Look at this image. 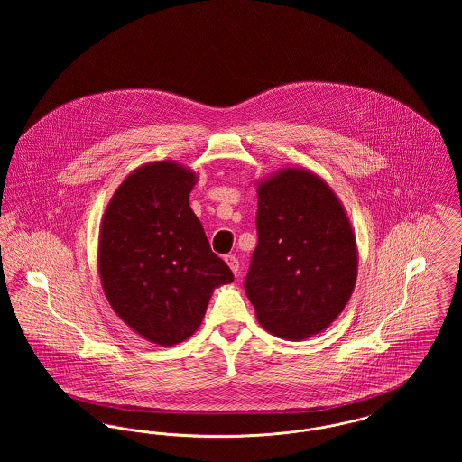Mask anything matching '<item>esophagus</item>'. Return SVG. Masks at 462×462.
Returning <instances> with one entry per match:
<instances>
[{
    "label": "esophagus",
    "instance_id": "1",
    "mask_svg": "<svg viewBox=\"0 0 462 462\" xmlns=\"http://www.w3.org/2000/svg\"><path fill=\"white\" fill-rule=\"evenodd\" d=\"M225 262H226V264L230 266V270L234 272V275H237V273H239V260H237L236 256L228 254V256H225Z\"/></svg>",
    "mask_w": 462,
    "mask_h": 462
}]
</instances>
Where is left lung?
Instances as JSON below:
<instances>
[{"mask_svg": "<svg viewBox=\"0 0 462 462\" xmlns=\"http://www.w3.org/2000/svg\"><path fill=\"white\" fill-rule=\"evenodd\" d=\"M258 245L244 289L262 328L287 341L328 329L350 301L358 249L329 185L287 166L256 183Z\"/></svg>", "mask_w": 462, "mask_h": 462, "instance_id": "8db88e82", "label": "left lung"}]
</instances>
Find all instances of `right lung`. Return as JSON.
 <instances>
[{
  "instance_id": "obj_1",
  "label": "right lung",
  "mask_w": 462,
  "mask_h": 462,
  "mask_svg": "<svg viewBox=\"0 0 462 462\" xmlns=\"http://www.w3.org/2000/svg\"><path fill=\"white\" fill-rule=\"evenodd\" d=\"M198 173L166 159L123 180L98 236V275L117 317L143 339L173 346L199 329L211 294L234 273L190 208Z\"/></svg>"
}]
</instances>
